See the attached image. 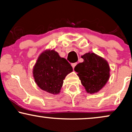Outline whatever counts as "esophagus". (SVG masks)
Returning <instances> with one entry per match:
<instances>
[{"mask_svg": "<svg viewBox=\"0 0 132 132\" xmlns=\"http://www.w3.org/2000/svg\"><path fill=\"white\" fill-rule=\"evenodd\" d=\"M76 64H77V63H72V64H71V66H72V67L73 68V69L74 68H75V67L76 66Z\"/></svg>", "mask_w": 132, "mask_h": 132, "instance_id": "esophagus-1", "label": "esophagus"}]
</instances>
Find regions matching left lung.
<instances>
[{"label": "left lung", "mask_w": 132, "mask_h": 132, "mask_svg": "<svg viewBox=\"0 0 132 132\" xmlns=\"http://www.w3.org/2000/svg\"><path fill=\"white\" fill-rule=\"evenodd\" d=\"M84 61L75 66L81 84L88 93L99 91L109 79L110 68L107 61L94 53L82 56Z\"/></svg>", "instance_id": "left-lung-1"}]
</instances>
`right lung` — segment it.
I'll use <instances>...</instances> for the list:
<instances>
[{
  "instance_id": "add662e5",
  "label": "right lung",
  "mask_w": 132,
  "mask_h": 132,
  "mask_svg": "<svg viewBox=\"0 0 132 132\" xmlns=\"http://www.w3.org/2000/svg\"><path fill=\"white\" fill-rule=\"evenodd\" d=\"M72 71V66L66 59L54 50H47L38 57L33 74L40 89L56 94L60 92L65 77Z\"/></svg>"
}]
</instances>
